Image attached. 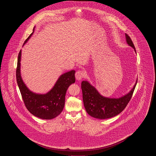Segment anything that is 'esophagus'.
<instances>
[{
    "mask_svg": "<svg viewBox=\"0 0 156 156\" xmlns=\"http://www.w3.org/2000/svg\"><path fill=\"white\" fill-rule=\"evenodd\" d=\"M85 76V73L83 71H78L75 73V78L77 80L80 81Z\"/></svg>",
    "mask_w": 156,
    "mask_h": 156,
    "instance_id": "34e87169",
    "label": "esophagus"
}]
</instances>
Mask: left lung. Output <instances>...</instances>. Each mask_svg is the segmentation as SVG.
<instances>
[{
	"label": "left lung",
	"mask_w": 156,
	"mask_h": 156,
	"mask_svg": "<svg viewBox=\"0 0 156 156\" xmlns=\"http://www.w3.org/2000/svg\"><path fill=\"white\" fill-rule=\"evenodd\" d=\"M126 42L133 48L136 52L134 45L127 34ZM137 80L133 88L125 95L119 98H109L102 96L96 88L87 81L81 83L83 102L87 112L92 117L99 119H109L118 115L123 111L130 101L137 84Z\"/></svg>",
	"instance_id": "left-lung-1"
}]
</instances>
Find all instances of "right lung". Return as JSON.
<instances>
[{
	"label": "right lung",
	"instance_id": "obj_1",
	"mask_svg": "<svg viewBox=\"0 0 156 156\" xmlns=\"http://www.w3.org/2000/svg\"><path fill=\"white\" fill-rule=\"evenodd\" d=\"M33 31L23 45L33 34L34 27ZM21 54L20 50L17 59L16 80L26 108L32 115L40 119L50 120L57 117L64 109L68 88L75 82V71L72 70L61 75L54 87L48 92L45 94H37L28 89L23 81L20 74Z\"/></svg>",
	"mask_w": 156,
	"mask_h": 156
}]
</instances>
